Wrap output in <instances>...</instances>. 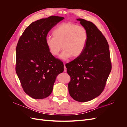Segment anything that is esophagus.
Returning <instances> with one entry per match:
<instances>
[{"label":"esophagus","instance_id":"obj_1","mask_svg":"<svg viewBox=\"0 0 127 127\" xmlns=\"http://www.w3.org/2000/svg\"><path fill=\"white\" fill-rule=\"evenodd\" d=\"M64 64V72H66L67 71V68L66 67V66H65V64Z\"/></svg>","mask_w":127,"mask_h":127}]
</instances>
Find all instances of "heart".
I'll return each instance as SVG.
<instances>
[{"mask_svg":"<svg viewBox=\"0 0 127 127\" xmlns=\"http://www.w3.org/2000/svg\"><path fill=\"white\" fill-rule=\"evenodd\" d=\"M53 37H47L45 43L49 51L53 56L63 51L60 58L78 57L85 50L88 41V32L84 26L67 23L58 26L52 31Z\"/></svg>","mask_w":127,"mask_h":127,"instance_id":"obj_1","label":"heart"}]
</instances>
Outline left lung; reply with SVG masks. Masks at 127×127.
Listing matches in <instances>:
<instances>
[{
  "instance_id": "left-lung-1",
  "label": "left lung",
  "mask_w": 127,
  "mask_h": 127,
  "mask_svg": "<svg viewBox=\"0 0 127 127\" xmlns=\"http://www.w3.org/2000/svg\"><path fill=\"white\" fill-rule=\"evenodd\" d=\"M77 20L88 32V41L82 54L66 64L70 77L68 90L75 101L85 102L100 95L112 69L109 44L105 36L93 23Z\"/></svg>"
}]
</instances>
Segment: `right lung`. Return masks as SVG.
Returning a JSON list of instances; mask_svg holds the SVG:
<instances>
[{"label": "right lung", "instance_id": "right-lung-1", "mask_svg": "<svg viewBox=\"0 0 127 127\" xmlns=\"http://www.w3.org/2000/svg\"><path fill=\"white\" fill-rule=\"evenodd\" d=\"M63 19L51 16L34 22L18 41L15 69L23 89L33 98L49 96L56 77L64 71L63 63L50 53L45 43L48 32Z\"/></svg>", "mask_w": 127, "mask_h": 127}]
</instances>
